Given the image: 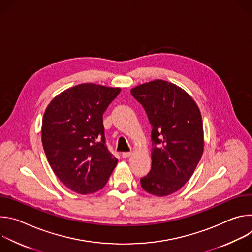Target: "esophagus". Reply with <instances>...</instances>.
I'll return each instance as SVG.
<instances>
[{"mask_svg": "<svg viewBox=\"0 0 252 252\" xmlns=\"http://www.w3.org/2000/svg\"><path fill=\"white\" fill-rule=\"evenodd\" d=\"M130 155H131V152H125V153L122 154V158H127Z\"/></svg>", "mask_w": 252, "mask_h": 252, "instance_id": "34e87169", "label": "esophagus"}]
</instances>
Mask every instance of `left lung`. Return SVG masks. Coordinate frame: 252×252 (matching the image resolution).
Instances as JSON below:
<instances>
[{"label":"left lung","mask_w":252,"mask_h":252,"mask_svg":"<svg viewBox=\"0 0 252 252\" xmlns=\"http://www.w3.org/2000/svg\"><path fill=\"white\" fill-rule=\"evenodd\" d=\"M152 126V168L140 178L147 192L164 196L182 189L203 152V127L198 106L179 87L161 80L130 91Z\"/></svg>","instance_id":"obj_1"}]
</instances>
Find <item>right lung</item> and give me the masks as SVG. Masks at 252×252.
<instances>
[{
    "label": "right lung",
    "mask_w": 252,
    "mask_h": 252,
    "mask_svg": "<svg viewBox=\"0 0 252 252\" xmlns=\"http://www.w3.org/2000/svg\"><path fill=\"white\" fill-rule=\"evenodd\" d=\"M121 89L82 84L57 95L48 105L42 142L60 181L81 194L102 189L118 163L106 147L102 115Z\"/></svg>",
    "instance_id": "1"
}]
</instances>
